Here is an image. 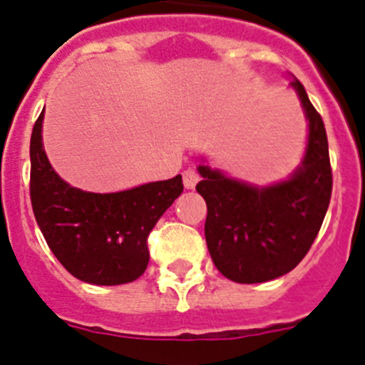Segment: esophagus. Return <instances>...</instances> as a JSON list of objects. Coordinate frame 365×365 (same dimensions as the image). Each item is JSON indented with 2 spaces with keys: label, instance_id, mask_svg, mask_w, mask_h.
<instances>
[{
  "label": "esophagus",
  "instance_id": "1",
  "mask_svg": "<svg viewBox=\"0 0 365 365\" xmlns=\"http://www.w3.org/2000/svg\"><path fill=\"white\" fill-rule=\"evenodd\" d=\"M182 179H185V188L193 190V188H195V185H197V182H199V179H201V177H199L197 170H193V168H188V170H186V172L182 173Z\"/></svg>",
  "mask_w": 365,
  "mask_h": 365
}]
</instances>
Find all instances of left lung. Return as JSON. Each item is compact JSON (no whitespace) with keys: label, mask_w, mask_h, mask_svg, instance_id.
Wrapping results in <instances>:
<instances>
[{"label":"left lung","mask_w":365,"mask_h":365,"mask_svg":"<svg viewBox=\"0 0 365 365\" xmlns=\"http://www.w3.org/2000/svg\"><path fill=\"white\" fill-rule=\"evenodd\" d=\"M309 137L305 155L289 179L256 186L201 164L195 186L206 201L205 237L214 265L235 283H263L291 272L320 232L333 192L324 120L305 87L292 80Z\"/></svg>","instance_id":"1"}]
</instances>
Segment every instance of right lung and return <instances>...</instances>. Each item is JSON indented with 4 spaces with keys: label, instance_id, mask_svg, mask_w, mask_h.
<instances>
[{
    "label": "right lung",
    "instance_id": "obj_1",
    "mask_svg": "<svg viewBox=\"0 0 365 365\" xmlns=\"http://www.w3.org/2000/svg\"><path fill=\"white\" fill-rule=\"evenodd\" d=\"M41 124L43 113L31 137V202L45 241L80 282H135L150 261L148 235L182 193V177L115 193L83 192L53 170L41 143Z\"/></svg>",
    "mask_w": 365,
    "mask_h": 365
}]
</instances>
